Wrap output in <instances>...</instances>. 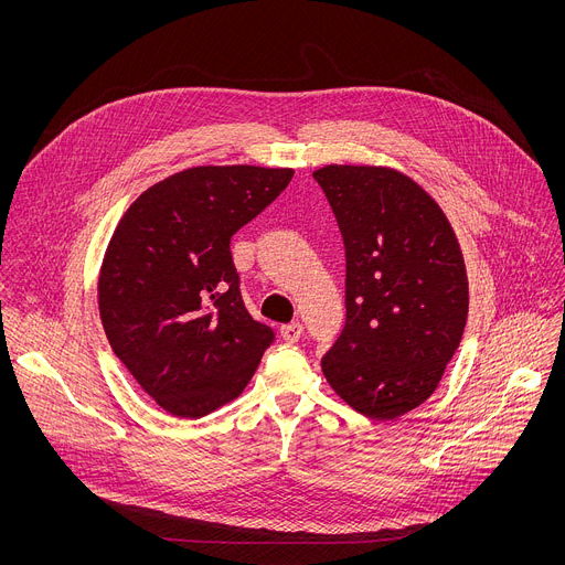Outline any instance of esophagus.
I'll list each match as a JSON object with an SVG mask.
<instances>
[{"label":"esophagus","mask_w":565,"mask_h":565,"mask_svg":"<svg viewBox=\"0 0 565 565\" xmlns=\"http://www.w3.org/2000/svg\"><path fill=\"white\" fill-rule=\"evenodd\" d=\"M301 333H303V327L299 324V321H292V324H286V327H281V329H279L281 340H284V342H288V344L299 342Z\"/></svg>","instance_id":"esophagus-1"}]
</instances>
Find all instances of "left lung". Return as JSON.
Returning <instances> with one entry per match:
<instances>
[{"mask_svg":"<svg viewBox=\"0 0 565 565\" xmlns=\"http://www.w3.org/2000/svg\"><path fill=\"white\" fill-rule=\"evenodd\" d=\"M312 177L347 250V324L321 371L358 414L395 420L436 391L462 340L460 244L429 192L393 168L327 166Z\"/></svg>","mask_w":565,"mask_h":565,"instance_id":"left-lung-1","label":"left lung"}]
</instances>
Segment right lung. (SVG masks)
I'll return each instance as SVG.
<instances>
[{"mask_svg":"<svg viewBox=\"0 0 565 565\" xmlns=\"http://www.w3.org/2000/svg\"><path fill=\"white\" fill-rule=\"evenodd\" d=\"M290 168L201 166L145 190L120 216L98 273L107 340L174 418L244 393L275 333L250 317L232 234L290 183Z\"/></svg>","mask_w":565,"mask_h":565,"instance_id":"obj_1","label":"right lung"}]
</instances>
